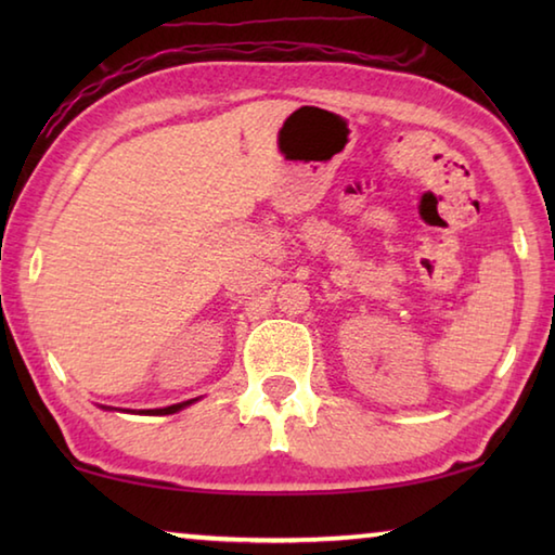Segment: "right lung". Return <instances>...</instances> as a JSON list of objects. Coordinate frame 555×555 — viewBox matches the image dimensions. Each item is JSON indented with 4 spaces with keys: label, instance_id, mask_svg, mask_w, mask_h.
I'll return each instance as SVG.
<instances>
[{
    "label": "right lung",
    "instance_id": "obj_1",
    "mask_svg": "<svg viewBox=\"0 0 555 555\" xmlns=\"http://www.w3.org/2000/svg\"><path fill=\"white\" fill-rule=\"evenodd\" d=\"M198 399H188V401H181V403H171V406H164V409H139V411H129V413H139V416H168V413H178L183 411L185 406H191V403H195ZM105 411H121V409H112V406H100ZM127 411V409H125Z\"/></svg>",
    "mask_w": 555,
    "mask_h": 555
}]
</instances>
